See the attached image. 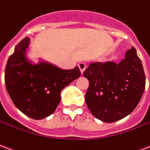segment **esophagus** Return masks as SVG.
<instances>
[{"label":"esophagus","instance_id":"1","mask_svg":"<svg viewBox=\"0 0 150 150\" xmlns=\"http://www.w3.org/2000/svg\"><path fill=\"white\" fill-rule=\"evenodd\" d=\"M78 67H79L80 70H81V74H83L84 70L86 69V64H84V63H82V62H81V63H79V64H78Z\"/></svg>","mask_w":150,"mask_h":150}]
</instances>
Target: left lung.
Returning <instances> with one entry per match:
<instances>
[{
    "mask_svg": "<svg viewBox=\"0 0 150 150\" xmlns=\"http://www.w3.org/2000/svg\"><path fill=\"white\" fill-rule=\"evenodd\" d=\"M83 75L89 82L86 105L92 114L104 122H115L131 113L145 88L142 63L133 47L118 64L91 63Z\"/></svg>",
    "mask_w": 150,
    "mask_h": 150,
    "instance_id": "obj_1",
    "label": "left lung"
}]
</instances>
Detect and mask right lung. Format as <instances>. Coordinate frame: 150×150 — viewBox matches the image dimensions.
<instances>
[{
	"instance_id": "1",
	"label": "right lung",
	"mask_w": 150,
	"mask_h": 150,
	"mask_svg": "<svg viewBox=\"0 0 150 150\" xmlns=\"http://www.w3.org/2000/svg\"><path fill=\"white\" fill-rule=\"evenodd\" d=\"M29 38L26 37L15 47L5 70L6 89L15 106L35 120L54 112L61 101V92L81 76L79 68L63 70L48 63L34 65L25 57Z\"/></svg>"
}]
</instances>
